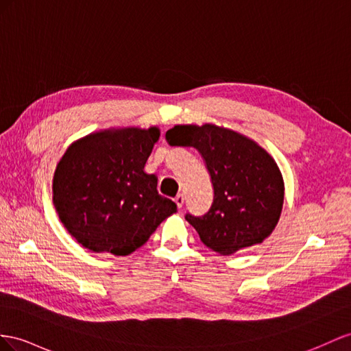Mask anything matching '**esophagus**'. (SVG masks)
Instances as JSON below:
<instances>
[{
	"label": "esophagus",
	"mask_w": 351,
	"mask_h": 351,
	"mask_svg": "<svg viewBox=\"0 0 351 351\" xmlns=\"http://www.w3.org/2000/svg\"><path fill=\"white\" fill-rule=\"evenodd\" d=\"M175 203H176L178 208L181 209L182 206H184V195H182V194H178V195L175 197Z\"/></svg>",
	"instance_id": "obj_1"
}]
</instances>
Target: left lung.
Segmentation results:
<instances>
[{"mask_svg":"<svg viewBox=\"0 0 351 351\" xmlns=\"http://www.w3.org/2000/svg\"><path fill=\"white\" fill-rule=\"evenodd\" d=\"M170 147L200 152L213 186L210 209L185 215L204 246L221 255L263 243L283 208V179L271 156L240 133L204 125H175L166 132Z\"/></svg>","mask_w":351,"mask_h":351,"instance_id":"obj_1","label":"left lung"}]
</instances>
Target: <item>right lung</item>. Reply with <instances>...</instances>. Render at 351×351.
Wrapping results in <instances>:
<instances>
[{
    "instance_id": "add662e5",
    "label": "right lung",
    "mask_w": 351,
    "mask_h": 351,
    "mask_svg": "<svg viewBox=\"0 0 351 351\" xmlns=\"http://www.w3.org/2000/svg\"><path fill=\"white\" fill-rule=\"evenodd\" d=\"M160 130H105L73 143L53 178L60 221L92 252L124 256L145 245L176 204L143 172Z\"/></svg>"
}]
</instances>
